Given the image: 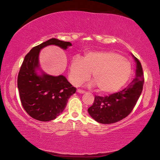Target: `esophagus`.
Segmentation results:
<instances>
[{
  "mask_svg": "<svg viewBox=\"0 0 160 160\" xmlns=\"http://www.w3.org/2000/svg\"><path fill=\"white\" fill-rule=\"evenodd\" d=\"M77 93H85L84 90H81V89H77Z\"/></svg>",
  "mask_w": 160,
  "mask_h": 160,
  "instance_id": "34e87169",
  "label": "esophagus"
}]
</instances>
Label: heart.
I'll list each match as a JSON object with an SVG mask.
<instances>
[{
	"label": "heart",
	"mask_w": 160,
	"mask_h": 160,
	"mask_svg": "<svg viewBox=\"0 0 160 160\" xmlns=\"http://www.w3.org/2000/svg\"><path fill=\"white\" fill-rule=\"evenodd\" d=\"M131 65L121 55L113 52H90L83 60L76 56L69 67V79L74 85L88 80L92 72V85L100 92L110 93L122 88L131 75Z\"/></svg>",
	"instance_id": "heart-1"
}]
</instances>
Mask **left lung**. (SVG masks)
Returning a JSON list of instances; mask_svg holds the SVG:
<instances>
[{
	"mask_svg": "<svg viewBox=\"0 0 160 160\" xmlns=\"http://www.w3.org/2000/svg\"><path fill=\"white\" fill-rule=\"evenodd\" d=\"M132 56L136 62L135 79L119 92L106 97L96 96L93 105L88 108L89 114L98 122H117L126 118L136 105L143 90L144 77L141 62L132 54Z\"/></svg>",
	"mask_w": 160,
	"mask_h": 160,
	"instance_id": "8db88e82",
	"label": "left lung"
}]
</instances>
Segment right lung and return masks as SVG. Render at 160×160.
<instances>
[{
	"label": "right lung",
	"instance_id": "1",
	"mask_svg": "<svg viewBox=\"0 0 160 160\" xmlns=\"http://www.w3.org/2000/svg\"><path fill=\"white\" fill-rule=\"evenodd\" d=\"M55 45L63 50L71 46V42L52 38L36 46L25 57L17 78L21 104L27 113L40 121H50L62 113L68 99L76 88L63 75H50L41 70L39 63L40 50ZM40 70L41 74H38Z\"/></svg>",
	"mask_w": 160,
	"mask_h": 160
}]
</instances>
